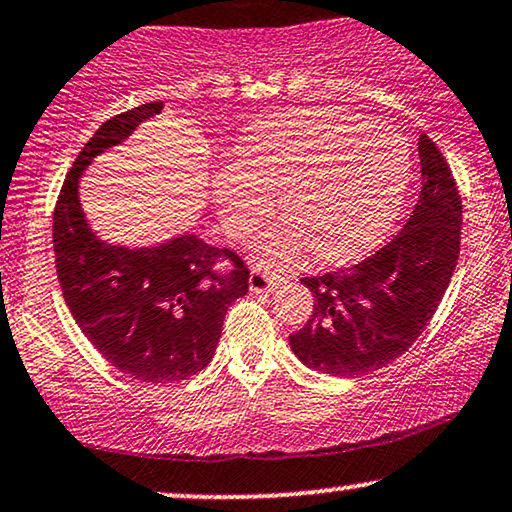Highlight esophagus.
Listing matches in <instances>:
<instances>
[{"mask_svg":"<svg viewBox=\"0 0 512 512\" xmlns=\"http://www.w3.org/2000/svg\"><path fill=\"white\" fill-rule=\"evenodd\" d=\"M288 278L281 274H274V271L264 269H252L250 271V290L252 293H274L286 283Z\"/></svg>","mask_w":512,"mask_h":512,"instance_id":"1","label":"esophagus"}]
</instances>
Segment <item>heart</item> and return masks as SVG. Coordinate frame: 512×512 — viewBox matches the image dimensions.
Returning a JSON list of instances; mask_svg holds the SVG:
<instances>
[{"label":"heart","instance_id":"b5f03b06","mask_svg":"<svg viewBox=\"0 0 512 512\" xmlns=\"http://www.w3.org/2000/svg\"><path fill=\"white\" fill-rule=\"evenodd\" d=\"M411 153L404 137L338 106L302 108L255 125L241 163L217 172L215 196L234 236L255 229L271 196L281 219L255 241L264 264L286 267L312 250L314 260L342 264L383 241L409 189Z\"/></svg>","mask_w":512,"mask_h":512}]
</instances>
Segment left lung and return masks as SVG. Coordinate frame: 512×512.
<instances>
[{
    "instance_id": "8db88e82",
    "label": "left lung",
    "mask_w": 512,
    "mask_h": 512,
    "mask_svg": "<svg viewBox=\"0 0 512 512\" xmlns=\"http://www.w3.org/2000/svg\"><path fill=\"white\" fill-rule=\"evenodd\" d=\"M418 155L423 189L404 229L364 262L302 278L314 312L288 340L314 371L354 378L392 364L420 338L449 288L461 252V193L428 134Z\"/></svg>"
}]
</instances>
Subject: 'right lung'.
Wrapping results in <instances>:
<instances>
[{
    "mask_svg": "<svg viewBox=\"0 0 512 512\" xmlns=\"http://www.w3.org/2000/svg\"><path fill=\"white\" fill-rule=\"evenodd\" d=\"M163 111L151 101L113 115L84 144L54 208V255L63 300L108 364L141 383H179L215 357L229 304L248 293V264L186 234L155 248H115L84 222L77 179L103 148Z\"/></svg>",
    "mask_w": 512,
    "mask_h": 512,
    "instance_id": "right-lung-1",
    "label": "right lung"
}]
</instances>
